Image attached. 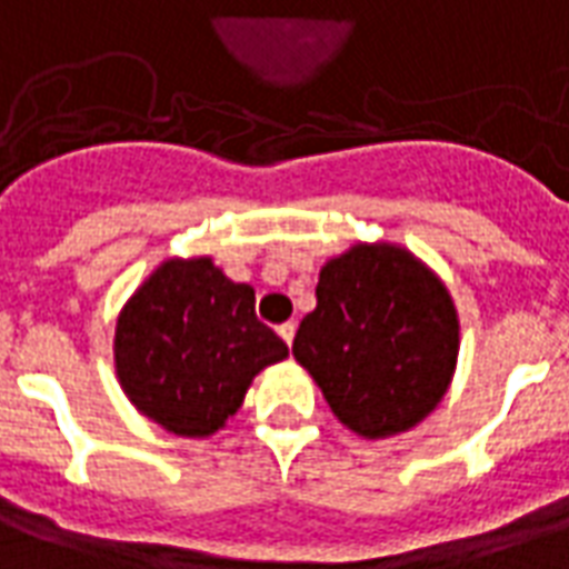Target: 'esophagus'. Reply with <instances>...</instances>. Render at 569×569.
<instances>
[{"label":"esophagus","mask_w":569,"mask_h":569,"mask_svg":"<svg viewBox=\"0 0 569 569\" xmlns=\"http://www.w3.org/2000/svg\"><path fill=\"white\" fill-rule=\"evenodd\" d=\"M293 333H297V325H293V321H288V325L279 327V336L284 339V342H288V346L293 342Z\"/></svg>","instance_id":"esophagus-1"}]
</instances>
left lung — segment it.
Segmentation results:
<instances>
[{
  "label": "left lung",
  "mask_w": 569,
  "mask_h": 569,
  "mask_svg": "<svg viewBox=\"0 0 569 569\" xmlns=\"http://www.w3.org/2000/svg\"><path fill=\"white\" fill-rule=\"evenodd\" d=\"M318 306L293 358L333 416L367 439L406 433L446 397L458 363V312L437 272L400 244H363L327 260Z\"/></svg>",
  "instance_id": "8db88e82"
}]
</instances>
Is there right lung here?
<instances>
[{
    "instance_id": "obj_1",
    "label": "right lung",
    "mask_w": 569,
    "mask_h": 569,
    "mask_svg": "<svg viewBox=\"0 0 569 569\" xmlns=\"http://www.w3.org/2000/svg\"><path fill=\"white\" fill-rule=\"evenodd\" d=\"M288 346L254 315V288L211 257L166 260L118 315L114 370L130 403L178 437L206 439L239 412Z\"/></svg>"
}]
</instances>
